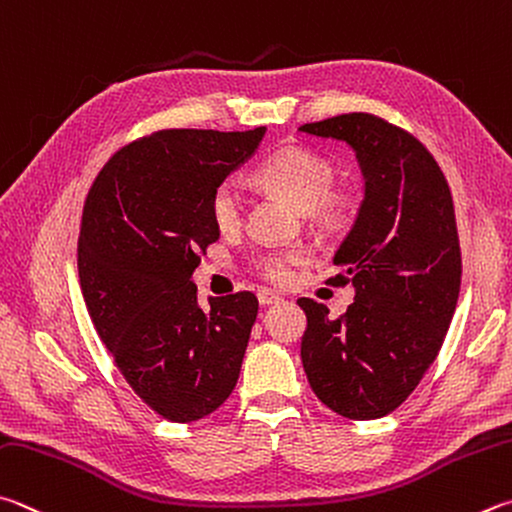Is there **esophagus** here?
<instances>
[{"label": "esophagus", "instance_id": "1", "mask_svg": "<svg viewBox=\"0 0 512 512\" xmlns=\"http://www.w3.org/2000/svg\"><path fill=\"white\" fill-rule=\"evenodd\" d=\"M257 300H259V304H262V306H271V304L282 302V297L271 293V291H259L257 293Z\"/></svg>", "mask_w": 512, "mask_h": 512}]
</instances>
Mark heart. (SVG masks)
<instances>
[{
    "label": "heart",
    "mask_w": 512,
    "mask_h": 512,
    "mask_svg": "<svg viewBox=\"0 0 512 512\" xmlns=\"http://www.w3.org/2000/svg\"><path fill=\"white\" fill-rule=\"evenodd\" d=\"M255 179L266 190L280 194L295 208L309 212L315 224L324 230H336L345 224L349 203L336 185V167L324 156L306 147H282L259 163ZM208 212L219 232H237L244 224V194L235 181H221L210 194ZM304 262L302 250H280L257 257L255 268L264 280L286 284L293 275V266Z\"/></svg>",
    "instance_id": "heart-1"
}]
</instances>
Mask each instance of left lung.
I'll return each mask as SVG.
<instances>
[{
    "label": "left lung",
    "instance_id": "obj_1",
    "mask_svg": "<svg viewBox=\"0 0 512 512\" xmlns=\"http://www.w3.org/2000/svg\"><path fill=\"white\" fill-rule=\"evenodd\" d=\"M300 132L345 141L365 176V199L333 264L331 284L356 288L340 318L300 297L302 365L311 389L340 416L394 412L439 356L461 286L450 185L421 141L374 114H342Z\"/></svg>",
    "mask_w": 512,
    "mask_h": 512
}]
</instances>
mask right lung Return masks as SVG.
<instances>
[{
  "label": "right lung",
  "instance_id": "obj_1",
  "mask_svg": "<svg viewBox=\"0 0 512 512\" xmlns=\"http://www.w3.org/2000/svg\"><path fill=\"white\" fill-rule=\"evenodd\" d=\"M264 134L163 129L118 150L87 194L78 273L91 322L129 387L172 423L212 414L237 385L257 297L201 309L190 277L219 239L212 190Z\"/></svg>",
  "mask_w": 512,
  "mask_h": 512
}]
</instances>
